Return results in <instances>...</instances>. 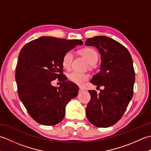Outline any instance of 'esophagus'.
<instances>
[{
    "label": "esophagus",
    "mask_w": 151,
    "mask_h": 151,
    "mask_svg": "<svg viewBox=\"0 0 151 151\" xmlns=\"http://www.w3.org/2000/svg\"><path fill=\"white\" fill-rule=\"evenodd\" d=\"M83 91H84V89H82V88H79V93H81V92H82Z\"/></svg>",
    "instance_id": "1"
}]
</instances>
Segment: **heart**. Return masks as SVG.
I'll return each mask as SVG.
<instances>
[{
	"label": "heart",
	"instance_id": "obj_1",
	"mask_svg": "<svg viewBox=\"0 0 151 151\" xmlns=\"http://www.w3.org/2000/svg\"><path fill=\"white\" fill-rule=\"evenodd\" d=\"M79 54L84 57L91 65L97 62L99 58V54L97 51L91 47L84 48V49L79 51ZM73 58V54L71 51H67L64 54L62 58V65L63 68H65L67 70L70 69L72 65ZM67 78H68L69 81L74 83V84L78 86H82L86 82L88 81L89 76L87 73L73 71L68 74Z\"/></svg>",
	"mask_w": 151,
	"mask_h": 151
}]
</instances>
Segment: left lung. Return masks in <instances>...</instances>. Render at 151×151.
<instances>
[{
    "label": "left lung",
    "mask_w": 151,
    "mask_h": 151,
    "mask_svg": "<svg viewBox=\"0 0 151 151\" xmlns=\"http://www.w3.org/2000/svg\"><path fill=\"white\" fill-rule=\"evenodd\" d=\"M85 45L95 47L101 54V70L91 82L97 88L104 87L99 94L89 91L91 100L86 116L95 127H111L123 117L133 97L135 71L132 57L123 45L104 36L88 38Z\"/></svg>",
    "instance_id": "left-lung-1"
}]
</instances>
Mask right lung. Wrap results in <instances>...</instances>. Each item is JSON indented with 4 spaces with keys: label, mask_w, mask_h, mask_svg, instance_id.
Wrapping results in <instances>:
<instances>
[{
    "label": "right lung",
    "mask_w": 151,
    "mask_h": 151,
    "mask_svg": "<svg viewBox=\"0 0 151 151\" xmlns=\"http://www.w3.org/2000/svg\"><path fill=\"white\" fill-rule=\"evenodd\" d=\"M81 40H67L43 36L22 48L15 70L19 97L30 116L38 123L55 125L62 121L65 106L76 97L78 87L66 81L63 73L62 58ZM58 79L63 82L57 88L51 85Z\"/></svg>",
    "instance_id": "add662e5"
}]
</instances>
